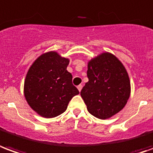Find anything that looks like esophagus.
<instances>
[{"instance_id": "34e87169", "label": "esophagus", "mask_w": 153, "mask_h": 153, "mask_svg": "<svg viewBox=\"0 0 153 153\" xmlns=\"http://www.w3.org/2000/svg\"><path fill=\"white\" fill-rule=\"evenodd\" d=\"M77 89H78L79 91H82V85H77Z\"/></svg>"}]
</instances>
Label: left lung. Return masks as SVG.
<instances>
[{"label":"left lung","mask_w":153,"mask_h":153,"mask_svg":"<svg viewBox=\"0 0 153 153\" xmlns=\"http://www.w3.org/2000/svg\"><path fill=\"white\" fill-rule=\"evenodd\" d=\"M88 82L81 91L89 113L105 120L120 112L130 96L126 69L114 55L104 53L88 62Z\"/></svg>","instance_id":"1"}]
</instances>
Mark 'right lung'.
<instances>
[{
  "label": "right lung",
  "instance_id": "add662e5",
  "mask_svg": "<svg viewBox=\"0 0 153 153\" xmlns=\"http://www.w3.org/2000/svg\"><path fill=\"white\" fill-rule=\"evenodd\" d=\"M68 58L48 52L37 58L27 72L24 93L32 109L44 118H54L66 111L68 103L79 94L67 71Z\"/></svg>",
  "mask_w": 153,
  "mask_h": 153
}]
</instances>
